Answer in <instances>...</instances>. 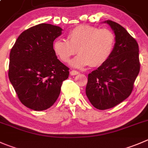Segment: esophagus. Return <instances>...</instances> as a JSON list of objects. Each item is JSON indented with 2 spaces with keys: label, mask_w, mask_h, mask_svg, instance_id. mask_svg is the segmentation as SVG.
Here are the masks:
<instances>
[{
  "label": "esophagus",
  "mask_w": 148,
  "mask_h": 148,
  "mask_svg": "<svg viewBox=\"0 0 148 148\" xmlns=\"http://www.w3.org/2000/svg\"><path fill=\"white\" fill-rule=\"evenodd\" d=\"M79 74V72L77 71H75V70H72V71H70V74L72 76H74V75H77V74Z\"/></svg>",
  "instance_id": "34e87169"
}]
</instances>
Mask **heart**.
Returning <instances> with one entry per match:
<instances>
[{"label":"heart","instance_id":"obj_1","mask_svg":"<svg viewBox=\"0 0 148 148\" xmlns=\"http://www.w3.org/2000/svg\"><path fill=\"white\" fill-rule=\"evenodd\" d=\"M67 39L54 41V53L62 62L68 63L78 51L79 54L71 61V65L79 69L104 64L110 58L116 42L115 35L110 29L90 25L74 27L69 32Z\"/></svg>","mask_w":148,"mask_h":148}]
</instances>
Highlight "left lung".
Listing matches in <instances>:
<instances>
[{
    "label": "left lung",
    "mask_w": 148,
    "mask_h": 148,
    "mask_svg": "<svg viewBox=\"0 0 148 148\" xmlns=\"http://www.w3.org/2000/svg\"><path fill=\"white\" fill-rule=\"evenodd\" d=\"M116 35L110 58L88 74L86 95L99 110L117 106L131 95L140 70L137 41L118 23L107 20Z\"/></svg>",
    "instance_id": "8db88e82"
}]
</instances>
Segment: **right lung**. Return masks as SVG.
Masks as SVG:
<instances>
[{"label":"right lung","instance_id":"right-lung-1","mask_svg":"<svg viewBox=\"0 0 148 148\" xmlns=\"http://www.w3.org/2000/svg\"><path fill=\"white\" fill-rule=\"evenodd\" d=\"M62 29L40 24L17 38L10 52L8 78L18 98L26 107L44 110L55 103L69 68L57 58L53 41Z\"/></svg>","mask_w":148,"mask_h":148}]
</instances>
